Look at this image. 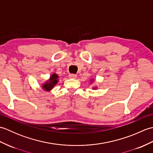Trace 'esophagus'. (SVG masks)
I'll return each mask as SVG.
<instances>
[{
	"instance_id": "esophagus-1",
	"label": "esophagus",
	"mask_w": 153,
	"mask_h": 153,
	"mask_svg": "<svg viewBox=\"0 0 153 153\" xmlns=\"http://www.w3.org/2000/svg\"><path fill=\"white\" fill-rule=\"evenodd\" d=\"M69 77L70 78H71V79H75V78H76V77H77V76L76 74H69Z\"/></svg>"
}]
</instances>
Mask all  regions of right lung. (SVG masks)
<instances>
[{"label": "right lung", "mask_w": 153, "mask_h": 153, "mask_svg": "<svg viewBox=\"0 0 153 153\" xmlns=\"http://www.w3.org/2000/svg\"><path fill=\"white\" fill-rule=\"evenodd\" d=\"M58 77L56 74H53L52 75L51 77H50L49 82H46L43 85L44 89H45L46 91H49L53 88L54 85H56L58 82Z\"/></svg>", "instance_id": "obj_1"}]
</instances>
